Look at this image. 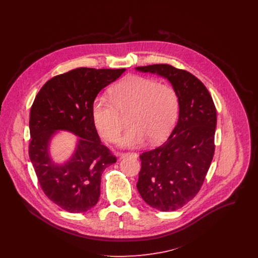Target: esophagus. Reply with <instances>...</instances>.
Instances as JSON below:
<instances>
[{"instance_id": "1", "label": "esophagus", "mask_w": 258, "mask_h": 258, "mask_svg": "<svg viewBox=\"0 0 258 258\" xmlns=\"http://www.w3.org/2000/svg\"><path fill=\"white\" fill-rule=\"evenodd\" d=\"M120 158L121 159H123V158H127V157H132V158H138V155L136 154V153H134V152H132V153H121L120 155Z\"/></svg>"}]
</instances>
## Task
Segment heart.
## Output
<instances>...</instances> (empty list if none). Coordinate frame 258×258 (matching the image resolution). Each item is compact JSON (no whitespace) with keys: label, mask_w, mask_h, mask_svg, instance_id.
I'll return each mask as SVG.
<instances>
[{"label":"heart","mask_w":258,"mask_h":258,"mask_svg":"<svg viewBox=\"0 0 258 258\" xmlns=\"http://www.w3.org/2000/svg\"><path fill=\"white\" fill-rule=\"evenodd\" d=\"M110 97L98 96L93 102L92 119L99 134L114 142L122 131V115L130 127L120 138L123 147H138L149 139L164 141L172 132L179 114V97L167 84L141 75H128L113 85Z\"/></svg>","instance_id":"obj_1"}]
</instances>
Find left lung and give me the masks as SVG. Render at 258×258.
I'll return each instance as SVG.
<instances>
[{
  "label": "left lung",
  "instance_id": "obj_1",
  "mask_svg": "<svg viewBox=\"0 0 258 258\" xmlns=\"http://www.w3.org/2000/svg\"><path fill=\"white\" fill-rule=\"evenodd\" d=\"M136 70L167 78L179 97L178 123L163 145L140 155L137 183L150 207L173 212L192 200L204 184L215 154L217 109L204 83L186 71L170 64Z\"/></svg>",
  "mask_w": 258,
  "mask_h": 258
}]
</instances>
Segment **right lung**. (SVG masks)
Masks as SVG:
<instances>
[{
    "label": "right lung",
    "instance_id": "obj_1",
    "mask_svg": "<svg viewBox=\"0 0 258 258\" xmlns=\"http://www.w3.org/2000/svg\"><path fill=\"white\" fill-rule=\"evenodd\" d=\"M125 71L79 68L56 75L41 87L31 108L29 155L38 183L52 203L69 213H84L97 204L101 175L116 163V157L101 144L92 106L101 89ZM58 130L80 137L73 156L62 165L55 164L48 152Z\"/></svg>",
    "mask_w": 258,
    "mask_h": 258
}]
</instances>
